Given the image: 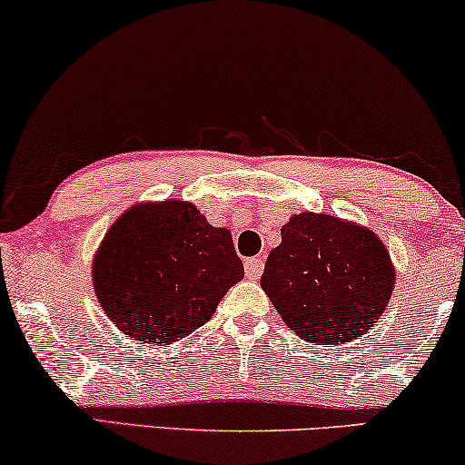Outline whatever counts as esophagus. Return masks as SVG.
<instances>
[{
	"label": "esophagus",
	"instance_id": "esophagus-1",
	"mask_svg": "<svg viewBox=\"0 0 465 465\" xmlns=\"http://www.w3.org/2000/svg\"><path fill=\"white\" fill-rule=\"evenodd\" d=\"M264 271V260L262 258H247L245 260V275L250 279H258Z\"/></svg>",
	"mask_w": 465,
	"mask_h": 465
}]
</instances>
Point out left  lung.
Returning <instances> with one entry per match:
<instances>
[{
	"label": "left lung",
	"instance_id": "8db88e82",
	"mask_svg": "<svg viewBox=\"0 0 465 465\" xmlns=\"http://www.w3.org/2000/svg\"><path fill=\"white\" fill-rule=\"evenodd\" d=\"M393 279L377 234L309 212L282 228V243L266 258L260 285L302 341L342 345L377 323Z\"/></svg>",
	"mask_w": 465,
	"mask_h": 465
}]
</instances>
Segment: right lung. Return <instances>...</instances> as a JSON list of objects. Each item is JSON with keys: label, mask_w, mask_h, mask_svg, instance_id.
<instances>
[{"label": "right lung", "mask_w": 465, "mask_h": 465, "mask_svg": "<svg viewBox=\"0 0 465 465\" xmlns=\"http://www.w3.org/2000/svg\"><path fill=\"white\" fill-rule=\"evenodd\" d=\"M101 307L131 339L175 342L212 320L243 279L226 228L183 201L131 207L107 231L93 266Z\"/></svg>", "instance_id": "obj_1"}]
</instances>
